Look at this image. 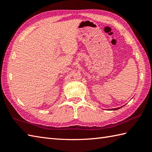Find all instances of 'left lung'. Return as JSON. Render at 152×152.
Returning a JSON list of instances; mask_svg holds the SVG:
<instances>
[{
    "instance_id": "1",
    "label": "left lung",
    "mask_w": 152,
    "mask_h": 152,
    "mask_svg": "<svg viewBox=\"0 0 152 152\" xmlns=\"http://www.w3.org/2000/svg\"><path fill=\"white\" fill-rule=\"evenodd\" d=\"M125 106V105H124ZM122 107V106H121V107H119V108H112V109H109V110H118V109H119V108H121Z\"/></svg>"
}]
</instances>
